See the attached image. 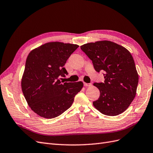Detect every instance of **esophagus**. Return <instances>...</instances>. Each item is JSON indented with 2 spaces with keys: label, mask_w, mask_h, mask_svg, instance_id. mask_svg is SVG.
I'll return each instance as SVG.
<instances>
[{
  "label": "esophagus",
  "mask_w": 153,
  "mask_h": 153,
  "mask_svg": "<svg viewBox=\"0 0 153 153\" xmlns=\"http://www.w3.org/2000/svg\"><path fill=\"white\" fill-rule=\"evenodd\" d=\"M84 86H85V87H90V86H91L92 85V84H91V83H84Z\"/></svg>",
  "instance_id": "1"
}]
</instances>
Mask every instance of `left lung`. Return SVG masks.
Wrapping results in <instances>:
<instances>
[{
  "label": "left lung",
  "instance_id": "obj_1",
  "mask_svg": "<svg viewBox=\"0 0 153 153\" xmlns=\"http://www.w3.org/2000/svg\"><path fill=\"white\" fill-rule=\"evenodd\" d=\"M81 50L92 62L94 69L104 71V82L94 83L100 96L94 107L106 115L115 116L126 110L135 98L138 75L131 54L110 41L87 43Z\"/></svg>",
  "mask_w": 153,
  "mask_h": 153
}]
</instances>
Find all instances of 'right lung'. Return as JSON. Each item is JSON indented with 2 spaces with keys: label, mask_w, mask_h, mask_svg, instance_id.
Segmentation results:
<instances>
[{
  "label": "right lung",
  "mask_w": 153,
  "mask_h": 153,
  "mask_svg": "<svg viewBox=\"0 0 153 153\" xmlns=\"http://www.w3.org/2000/svg\"><path fill=\"white\" fill-rule=\"evenodd\" d=\"M77 45L50 42L34 49L27 56L22 79L23 94L29 106L39 116L52 119L67 110L82 82L60 80L68 72L64 66Z\"/></svg>",
  "instance_id": "1"
}]
</instances>
